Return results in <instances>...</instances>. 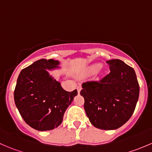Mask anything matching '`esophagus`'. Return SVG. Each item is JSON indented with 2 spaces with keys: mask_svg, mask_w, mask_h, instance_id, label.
I'll list each match as a JSON object with an SVG mask.
<instances>
[{
  "mask_svg": "<svg viewBox=\"0 0 152 152\" xmlns=\"http://www.w3.org/2000/svg\"><path fill=\"white\" fill-rule=\"evenodd\" d=\"M82 86H81V85H79V86H78V87H77V91H78V93H80V91H81V90H82Z\"/></svg>",
  "mask_w": 152,
  "mask_h": 152,
  "instance_id": "obj_1",
  "label": "esophagus"
}]
</instances>
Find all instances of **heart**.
Returning <instances> with one entry per match:
<instances>
[{"label": "heart", "mask_w": 152, "mask_h": 152, "mask_svg": "<svg viewBox=\"0 0 152 152\" xmlns=\"http://www.w3.org/2000/svg\"><path fill=\"white\" fill-rule=\"evenodd\" d=\"M99 67H100V65H98V64H96V65H92V66L88 69V71L90 72V73H95V72L99 68Z\"/></svg>", "instance_id": "obj_1"}]
</instances>
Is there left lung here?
<instances>
[{
  "instance_id": "1",
  "label": "left lung",
  "mask_w": 152,
  "mask_h": 152,
  "mask_svg": "<svg viewBox=\"0 0 152 152\" xmlns=\"http://www.w3.org/2000/svg\"><path fill=\"white\" fill-rule=\"evenodd\" d=\"M110 72L82 84L85 113L96 128L113 130L126 123L135 109L140 87L134 69L120 59L107 61Z\"/></svg>"
}]
</instances>
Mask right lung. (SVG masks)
I'll use <instances>...</instances> for the list:
<instances>
[{"label": "right lung", "instance_id": "add662e5", "mask_svg": "<svg viewBox=\"0 0 152 152\" xmlns=\"http://www.w3.org/2000/svg\"><path fill=\"white\" fill-rule=\"evenodd\" d=\"M59 61L41 59L21 70L14 92L15 105L28 125L38 131L59 126L64 113L77 95L67 92L48 73Z\"/></svg>", "mask_w": 152, "mask_h": 152}]
</instances>
